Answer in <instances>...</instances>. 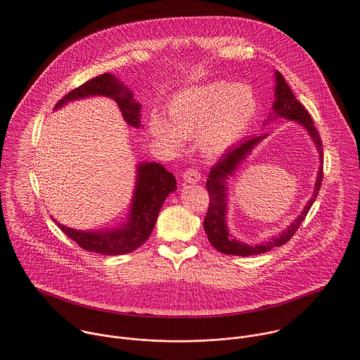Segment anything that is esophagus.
<instances>
[{"instance_id": "1", "label": "esophagus", "mask_w": 360, "mask_h": 360, "mask_svg": "<svg viewBox=\"0 0 360 360\" xmlns=\"http://www.w3.org/2000/svg\"><path fill=\"white\" fill-rule=\"evenodd\" d=\"M184 179L188 184H198L200 181V172L196 168H188L184 172Z\"/></svg>"}]
</instances>
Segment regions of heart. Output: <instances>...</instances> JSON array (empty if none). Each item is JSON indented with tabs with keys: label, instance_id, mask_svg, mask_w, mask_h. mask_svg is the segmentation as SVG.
I'll return each instance as SVG.
<instances>
[{
	"label": "heart",
	"instance_id": "heart-1",
	"mask_svg": "<svg viewBox=\"0 0 360 360\" xmlns=\"http://www.w3.org/2000/svg\"><path fill=\"white\" fill-rule=\"evenodd\" d=\"M258 112V99L248 85L214 81L178 92L168 105L171 126L153 119V133L165 146L179 148L182 137L198 134V144L207 155H217L234 146L248 130Z\"/></svg>",
	"mask_w": 360,
	"mask_h": 360
}]
</instances>
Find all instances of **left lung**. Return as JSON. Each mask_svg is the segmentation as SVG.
<instances>
[{"instance_id":"obj_1","label":"left lung","mask_w":360,"mask_h":360,"mask_svg":"<svg viewBox=\"0 0 360 360\" xmlns=\"http://www.w3.org/2000/svg\"><path fill=\"white\" fill-rule=\"evenodd\" d=\"M275 78H276V86H275V98L276 99L272 106L274 115L276 117H285L289 120L299 122L307 130V133L310 134V137L313 139V141L319 150L320 168H319V175H317V181H316V186H314V193H313L311 199L307 202V205L304 206L300 216L286 230H283L279 236H276L272 240L265 241L262 244H257V245H250V244L237 241L229 233L227 221H226L227 179H229V176H231L234 174V171L247 158V155L254 150V147L266 137V134L250 137V139H245L244 141L238 143L237 146H233L230 150H227L220 157V160L216 162V165H213V168L210 169L209 179L206 181V188L209 192L210 203H209V209H207V213H206V217L203 221V227H205V231L207 234L210 244L217 251H220L221 254H226V255H238V257L258 255V254H264L275 247H281V245L286 244L295 236V233L297 231V229L306 219V216H307L309 210L311 209L314 200L317 199V195L321 188L323 174H324L323 172V168H324L323 167V160H324L323 155L324 154H323V143H321L319 130L314 127L313 119L309 115V112L296 99L295 94L292 92L290 86L285 81L283 75L279 71H276ZM269 119H272V117H269Z\"/></svg>"}]
</instances>
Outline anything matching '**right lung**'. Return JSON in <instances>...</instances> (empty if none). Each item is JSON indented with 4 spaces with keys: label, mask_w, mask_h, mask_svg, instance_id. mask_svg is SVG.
<instances>
[{
    "label": "right lung",
    "mask_w": 360,
    "mask_h": 360,
    "mask_svg": "<svg viewBox=\"0 0 360 360\" xmlns=\"http://www.w3.org/2000/svg\"><path fill=\"white\" fill-rule=\"evenodd\" d=\"M95 95L113 99L119 106L124 122L136 129L140 127L141 105L133 98V92L123 85L119 78L109 72L101 74L70 91L56 103V109L67 102ZM175 189V176L167 171L164 165L158 162H141L137 165L136 189L133 193L129 219L119 229L105 231H78L57 223L54 219L53 220L60 230L82 250L103 255H123L137 250L148 240L164 200Z\"/></svg>",
    "instance_id": "right-lung-1"
}]
</instances>
